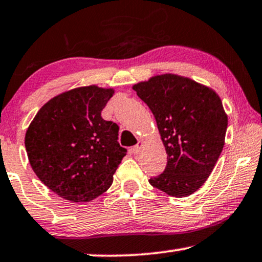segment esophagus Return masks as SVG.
<instances>
[{
    "label": "esophagus",
    "mask_w": 262,
    "mask_h": 262,
    "mask_svg": "<svg viewBox=\"0 0 262 262\" xmlns=\"http://www.w3.org/2000/svg\"><path fill=\"white\" fill-rule=\"evenodd\" d=\"M141 146H142V141H139L135 146H133V148H132V152H133V155H138L140 154L141 151Z\"/></svg>",
    "instance_id": "1"
}]
</instances>
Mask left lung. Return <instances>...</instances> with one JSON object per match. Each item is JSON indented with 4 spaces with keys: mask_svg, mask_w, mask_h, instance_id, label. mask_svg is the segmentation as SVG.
Returning <instances> with one entry per match:
<instances>
[{
    "mask_svg": "<svg viewBox=\"0 0 262 262\" xmlns=\"http://www.w3.org/2000/svg\"><path fill=\"white\" fill-rule=\"evenodd\" d=\"M133 89L154 114L168 155L163 173L148 183L169 196H190L205 183L223 151L227 116L219 95L171 74Z\"/></svg>",
    "mask_w": 262,
    "mask_h": 262,
    "instance_id": "1",
    "label": "left lung"
}]
</instances>
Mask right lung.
<instances>
[{"instance_id": "obj_1", "label": "right lung", "mask_w": 262, "mask_h": 262, "mask_svg": "<svg viewBox=\"0 0 262 262\" xmlns=\"http://www.w3.org/2000/svg\"><path fill=\"white\" fill-rule=\"evenodd\" d=\"M112 89L81 87L53 98L26 130L25 147L37 178L58 196L89 202L111 186L127 155L118 125L101 117Z\"/></svg>"}]
</instances>
